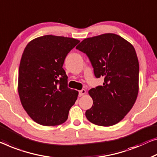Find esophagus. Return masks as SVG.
<instances>
[{
    "label": "esophagus",
    "mask_w": 157,
    "mask_h": 157,
    "mask_svg": "<svg viewBox=\"0 0 157 157\" xmlns=\"http://www.w3.org/2000/svg\"><path fill=\"white\" fill-rule=\"evenodd\" d=\"M85 94H86V90H82L79 92V97H82V96H83Z\"/></svg>",
    "instance_id": "34e87169"
}]
</instances>
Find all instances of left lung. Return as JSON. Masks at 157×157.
Wrapping results in <instances>:
<instances>
[{
  "label": "left lung",
  "mask_w": 157,
  "mask_h": 157,
  "mask_svg": "<svg viewBox=\"0 0 157 157\" xmlns=\"http://www.w3.org/2000/svg\"><path fill=\"white\" fill-rule=\"evenodd\" d=\"M76 48L90 58L102 86L89 91L93 99L86 110L89 121L111 126L123 120L132 108L139 91V62L133 46L119 35L108 33L85 39Z\"/></svg>",
  "instance_id": "8db88e82"
}]
</instances>
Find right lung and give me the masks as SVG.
Here are the masks:
<instances>
[{"label":"right lung","instance_id":"right-lung-1","mask_svg":"<svg viewBox=\"0 0 157 157\" xmlns=\"http://www.w3.org/2000/svg\"><path fill=\"white\" fill-rule=\"evenodd\" d=\"M79 42L76 39L45 35L28 43L21 58L18 93L32 120L52 126L67 121L78 92L67 87L65 58Z\"/></svg>","mask_w":157,"mask_h":157}]
</instances>
